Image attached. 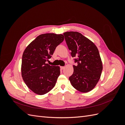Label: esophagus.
I'll use <instances>...</instances> for the list:
<instances>
[{
  "label": "esophagus",
  "instance_id": "34e87169",
  "mask_svg": "<svg viewBox=\"0 0 125 125\" xmlns=\"http://www.w3.org/2000/svg\"><path fill=\"white\" fill-rule=\"evenodd\" d=\"M64 68H65V67H63V66L60 67V69H63Z\"/></svg>",
  "mask_w": 125,
  "mask_h": 125
}]
</instances>
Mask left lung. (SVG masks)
<instances>
[{"label":"left lung","mask_w":125,"mask_h":125,"mask_svg":"<svg viewBox=\"0 0 125 125\" xmlns=\"http://www.w3.org/2000/svg\"><path fill=\"white\" fill-rule=\"evenodd\" d=\"M71 55L77 66L69 79L71 85L79 91L88 92L99 81L103 65L99 50L91 41L78 32L63 33Z\"/></svg>","instance_id":"8db88e82"}]
</instances>
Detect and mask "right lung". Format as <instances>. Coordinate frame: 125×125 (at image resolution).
Here are the masks:
<instances>
[{
    "mask_svg": "<svg viewBox=\"0 0 125 125\" xmlns=\"http://www.w3.org/2000/svg\"><path fill=\"white\" fill-rule=\"evenodd\" d=\"M64 40L62 34H41L26 47L22 55L21 74L26 85L39 95H44L54 88L60 75V67L49 65L56 47Z\"/></svg>",
    "mask_w": 125,
    "mask_h": 125,
    "instance_id": "add662e5",
    "label": "right lung"
}]
</instances>
